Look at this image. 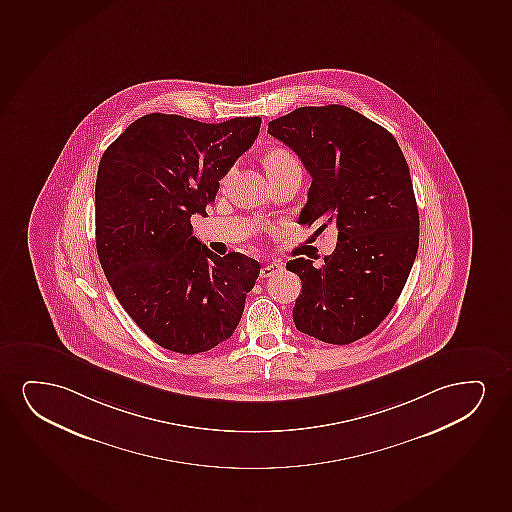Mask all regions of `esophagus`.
I'll return each mask as SVG.
<instances>
[{
  "instance_id": "esophagus-1",
  "label": "esophagus",
  "mask_w": 512,
  "mask_h": 512,
  "mask_svg": "<svg viewBox=\"0 0 512 512\" xmlns=\"http://www.w3.org/2000/svg\"><path fill=\"white\" fill-rule=\"evenodd\" d=\"M279 271H283V264L271 262V264H266V266L260 269V278H269V276H273V274L279 273Z\"/></svg>"
}]
</instances>
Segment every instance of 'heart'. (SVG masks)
Masks as SVG:
<instances>
[{
  "label": "heart",
  "mask_w": 512,
  "mask_h": 512,
  "mask_svg": "<svg viewBox=\"0 0 512 512\" xmlns=\"http://www.w3.org/2000/svg\"><path fill=\"white\" fill-rule=\"evenodd\" d=\"M262 161H264V166H266L267 173H269L271 179H276L279 175L290 172L293 168H299L292 154L288 153L283 147H273V149H269V151L264 154ZM226 180L227 177L224 179V182H226Z\"/></svg>",
  "instance_id": "obj_1"
}]
</instances>
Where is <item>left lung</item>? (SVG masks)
Here are the masks:
<instances>
[{
  "mask_svg": "<svg viewBox=\"0 0 512 512\" xmlns=\"http://www.w3.org/2000/svg\"><path fill=\"white\" fill-rule=\"evenodd\" d=\"M311 173L304 226L337 227L321 267L293 259L299 276L293 323L314 339L346 346L372 333L403 292L419 250V208L398 142L351 107H299L269 123Z\"/></svg>",
  "mask_w": 512,
  "mask_h": 512,
  "instance_id": "8db88e82",
  "label": "left lung"
}]
</instances>
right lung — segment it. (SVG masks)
<instances>
[{"instance_id":"obj_1","label":"right lung","mask_w":512,"mask_h":512,"mask_svg":"<svg viewBox=\"0 0 512 512\" xmlns=\"http://www.w3.org/2000/svg\"><path fill=\"white\" fill-rule=\"evenodd\" d=\"M260 118L201 123L142 116L102 154L95 182L100 266L128 316L168 351L198 354L229 339L260 264L219 257L193 236L219 180L252 147Z\"/></svg>"}]
</instances>
